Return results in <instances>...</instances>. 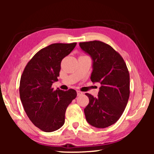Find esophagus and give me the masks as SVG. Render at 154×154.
<instances>
[{
    "mask_svg": "<svg viewBox=\"0 0 154 154\" xmlns=\"http://www.w3.org/2000/svg\"><path fill=\"white\" fill-rule=\"evenodd\" d=\"M77 96H81V95L83 94V92H80V91H79V90H77Z\"/></svg>",
    "mask_w": 154,
    "mask_h": 154,
    "instance_id": "esophagus-1",
    "label": "esophagus"
}]
</instances>
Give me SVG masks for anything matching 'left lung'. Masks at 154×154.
<instances>
[{
  "label": "left lung",
  "instance_id": "8db88e82",
  "mask_svg": "<svg viewBox=\"0 0 154 154\" xmlns=\"http://www.w3.org/2000/svg\"><path fill=\"white\" fill-rule=\"evenodd\" d=\"M81 49L92 60L90 79L100 83L98 97L86 93L89 104L84 109L87 122L105 128L118 120L130 96V75L124 59L110 45L99 41L79 43Z\"/></svg>",
  "mask_w": 154,
  "mask_h": 154
}]
</instances>
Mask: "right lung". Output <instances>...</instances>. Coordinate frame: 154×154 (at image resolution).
<instances>
[{"label":"right lung","mask_w":154,"mask_h":154,"mask_svg":"<svg viewBox=\"0 0 154 154\" xmlns=\"http://www.w3.org/2000/svg\"><path fill=\"white\" fill-rule=\"evenodd\" d=\"M77 43H54L38 51L26 66L21 77L20 96L26 113L35 126L46 132L63 126L67 106L76 98L75 90L51 88L58 81L60 64Z\"/></svg>","instance_id":"right-lung-1"}]
</instances>
